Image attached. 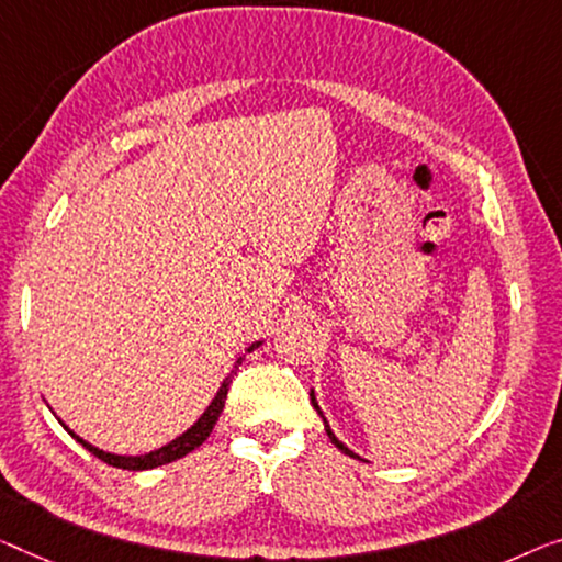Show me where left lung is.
<instances>
[{
  "label": "left lung",
  "mask_w": 562,
  "mask_h": 562,
  "mask_svg": "<svg viewBox=\"0 0 562 562\" xmlns=\"http://www.w3.org/2000/svg\"><path fill=\"white\" fill-rule=\"evenodd\" d=\"M310 401H313L315 412L323 416V412H321V406H317V401H315V393H313V391H310ZM323 424H325V431H328V437H330V441L335 443V447H338V449L342 451V454H348V457H353V459H361V457H358V454H356V451H350V449L346 447V443H342V441H338V437H335V434H333V429H330V426H328V422H325V416H323Z\"/></svg>",
  "instance_id": "left-lung-1"
}]
</instances>
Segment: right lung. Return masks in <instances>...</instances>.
<instances>
[{
  "label": "right lung",
  "mask_w": 562,
  "mask_h": 562,
  "mask_svg": "<svg viewBox=\"0 0 562 562\" xmlns=\"http://www.w3.org/2000/svg\"><path fill=\"white\" fill-rule=\"evenodd\" d=\"M259 346V342H252V346L247 348V353L249 350H255ZM241 361H245V358H237V363H234V368H232V373L227 375V379H224V383L220 386V391H216V396L212 398V404L206 406V412L199 416V422L191 426V429H187L181 434V437H176L173 441H169L166 443V447H161V449H154V451H148V454H138V457H123V454H111V451H103V449H98V447H93V443H88L86 439H80L78 434H75L72 429H67L65 426V431L70 434V437L78 441V443H82V447H86L90 454H95L98 459H103L105 464H111V467H119V469H128V472H144V469H154V467H161V464H169V462H176V459H181V457H187L189 451H194L196 447H201V443L206 441V437L209 434H212V429H214V424H216V418H220V414H222V408H224V401H227V393H229V386H232V379L234 375H237V368L241 366Z\"/></svg>",
  "instance_id": "add662e5"
}]
</instances>
